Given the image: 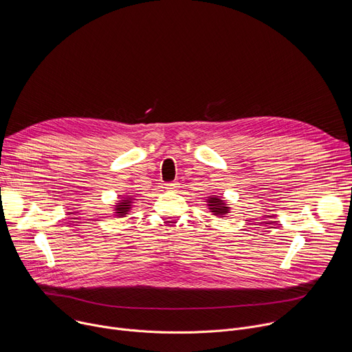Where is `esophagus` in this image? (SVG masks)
I'll use <instances>...</instances> for the list:
<instances>
[{"mask_svg":"<svg viewBox=\"0 0 352 352\" xmlns=\"http://www.w3.org/2000/svg\"><path fill=\"white\" fill-rule=\"evenodd\" d=\"M178 182L177 181H174V182H167V184H164V188L166 189H168V190H175L177 188H178Z\"/></svg>","mask_w":352,"mask_h":352,"instance_id":"obj_1","label":"esophagus"}]
</instances>
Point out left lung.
<instances>
[{"label":"left lung","instance_id":"left-lung-1","mask_svg":"<svg viewBox=\"0 0 352 352\" xmlns=\"http://www.w3.org/2000/svg\"><path fill=\"white\" fill-rule=\"evenodd\" d=\"M208 206H209V210L214 216H219V217H224L227 213H230V208L226 205L224 200L219 196H210L208 199Z\"/></svg>","mask_w":352,"mask_h":352}]
</instances>
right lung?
<instances>
[{"label": "right lung", "mask_w": 352, "mask_h": 352, "mask_svg": "<svg viewBox=\"0 0 352 352\" xmlns=\"http://www.w3.org/2000/svg\"><path fill=\"white\" fill-rule=\"evenodd\" d=\"M133 204V199L129 195H125V197H122V200H118V204L114 208V213L117 217H125V214L129 213L131 208Z\"/></svg>", "instance_id": "right-lung-1"}]
</instances>
